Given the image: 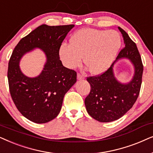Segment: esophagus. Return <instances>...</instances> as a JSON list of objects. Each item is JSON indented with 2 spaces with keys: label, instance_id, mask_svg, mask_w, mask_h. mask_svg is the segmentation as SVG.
<instances>
[{
  "label": "esophagus",
  "instance_id": "esophagus-1",
  "mask_svg": "<svg viewBox=\"0 0 153 153\" xmlns=\"http://www.w3.org/2000/svg\"><path fill=\"white\" fill-rule=\"evenodd\" d=\"M77 78H78V80H83L85 79L84 76H83V75H82L79 74V73H78V75H77Z\"/></svg>",
  "mask_w": 153,
  "mask_h": 153
}]
</instances>
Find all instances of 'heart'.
Here are the masks:
<instances>
[{
	"label": "heart",
	"instance_id": "heart-1",
	"mask_svg": "<svg viewBox=\"0 0 153 153\" xmlns=\"http://www.w3.org/2000/svg\"><path fill=\"white\" fill-rule=\"evenodd\" d=\"M70 42L62 44L59 49L64 66L69 69L80 66L84 56L85 64L90 73L99 75L107 71L115 61L122 40L116 30L85 28L74 33Z\"/></svg>",
	"mask_w": 153,
	"mask_h": 153
}]
</instances>
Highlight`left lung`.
<instances>
[{
	"label": "left lung",
	"instance_id": "8db88e82",
	"mask_svg": "<svg viewBox=\"0 0 153 153\" xmlns=\"http://www.w3.org/2000/svg\"><path fill=\"white\" fill-rule=\"evenodd\" d=\"M118 29L125 47L107 71L87 79L91 86L90 93L85 100L87 111L101 123L117 120L127 113L136 102L141 86L143 66L137 47L127 32L120 27ZM124 58L129 60L134 68L133 76L127 83L120 82L113 69L116 62Z\"/></svg>",
	"mask_w": 153,
	"mask_h": 153
}]
</instances>
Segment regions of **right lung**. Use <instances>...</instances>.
<instances>
[{
    "label": "right lung",
    "mask_w": 153,
    "mask_h": 153,
    "mask_svg": "<svg viewBox=\"0 0 153 153\" xmlns=\"http://www.w3.org/2000/svg\"><path fill=\"white\" fill-rule=\"evenodd\" d=\"M75 25L38 26L21 39L9 61L7 78L10 92L16 107L30 121L48 123L57 117L67 91L76 82L75 71L63 66L59 49ZM39 48L46 54V62L40 74L28 77L20 68L21 58Z\"/></svg>",
    "instance_id": "add662e5"
}]
</instances>
